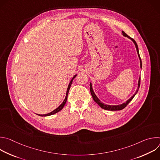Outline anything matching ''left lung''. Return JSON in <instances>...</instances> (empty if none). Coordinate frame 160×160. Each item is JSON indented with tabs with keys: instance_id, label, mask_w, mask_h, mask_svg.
I'll return each instance as SVG.
<instances>
[{
	"instance_id": "1",
	"label": "left lung",
	"mask_w": 160,
	"mask_h": 160,
	"mask_svg": "<svg viewBox=\"0 0 160 160\" xmlns=\"http://www.w3.org/2000/svg\"><path fill=\"white\" fill-rule=\"evenodd\" d=\"M122 34L124 36V37H126L127 38H128L129 39H130L133 42V43L135 44V48H136V50H137V52H138V57L139 58V60H140V66H141V68L142 69V61H141V59L140 58V55H139V49H138V44H137L136 42L131 37H130L128 35H127L123 31L122 32ZM140 83H141V76L139 78V81H138V89H137L136 92H135V94L130 98L128 99L127 101H126L125 102L121 104H119V105H108V104H104L103 102H101V101L99 100V99L97 97V96L96 95V94L94 93V90H93V88H92V83H90V93H91V95H92V98H93V99L94 101L102 108V109H106V110H108V111H119V110H122L123 109V108H125L127 105L132 100V99L134 98V96L137 94V93H138V90L139 89V87H140Z\"/></svg>"
}]
</instances>
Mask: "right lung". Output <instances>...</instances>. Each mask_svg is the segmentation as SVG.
Segmentation results:
<instances>
[{
  "instance_id": "add662e5",
  "label": "right lung",
  "mask_w": 160,
  "mask_h": 160,
  "mask_svg": "<svg viewBox=\"0 0 160 160\" xmlns=\"http://www.w3.org/2000/svg\"><path fill=\"white\" fill-rule=\"evenodd\" d=\"M77 74L76 75H75L74 76H73V77L72 78V79L71 80V81H70V83H69V85H68V88H67V91H66V97H65V99H64V100L63 101V102L56 108V109H55L54 110H53L52 111H51V112H49V113H48V114H45V115H39V116H41V117H48V116H50V115H54V114H55V113H56V112H59V111H61L62 108H63V107L64 106V105H65V104H66V101H67V98H68V92H69V90H70V87H71V85H72V82H73V79L77 77Z\"/></svg>"
}]
</instances>
